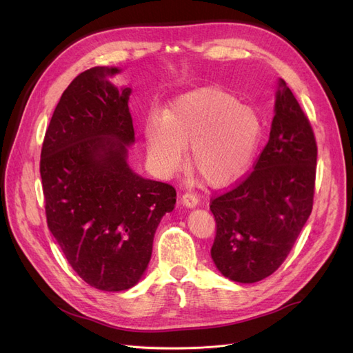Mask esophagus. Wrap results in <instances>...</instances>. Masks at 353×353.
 <instances>
[{"label":"esophagus","mask_w":353,"mask_h":353,"mask_svg":"<svg viewBox=\"0 0 353 353\" xmlns=\"http://www.w3.org/2000/svg\"><path fill=\"white\" fill-rule=\"evenodd\" d=\"M181 201H183V205H185L187 208H194L199 205V196L194 194V193H185L183 194V199H181Z\"/></svg>","instance_id":"obj_1"}]
</instances>
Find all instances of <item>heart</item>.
Returning <instances> with one entry per match:
<instances>
[{"label": "heart", "mask_w": 353, "mask_h": 353, "mask_svg": "<svg viewBox=\"0 0 353 353\" xmlns=\"http://www.w3.org/2000/svg\"><path fill=\"white\" fill-rule=\"evenodd\" d=\"M147 156L154 169L172 174L191 166L210 185L237 179L249 168L262 137V121L234 95L203 88L179 95L165 114L152 113L144 126Z\"/></svg>", "instance_id": "obj_1"}]
</instances>
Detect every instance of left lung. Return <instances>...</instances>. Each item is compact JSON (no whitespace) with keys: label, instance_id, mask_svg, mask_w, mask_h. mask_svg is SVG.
<instances>
[{"label":"left lung","instance_id":"1","mask_svg":"<svg viewBox=\"0 0 353 353\" xmlns=\"http://www.w3.org/2000/svg\"><path fill=\"white\" fill-rule=\"evenodd\" d=\"M316 154L307 116L280 79L270 140L253 169L210 199V254L227 279L261 281L285 261L312 212Z\"/></svg>","mask_w":353,"mask_h":353}]
</instances>
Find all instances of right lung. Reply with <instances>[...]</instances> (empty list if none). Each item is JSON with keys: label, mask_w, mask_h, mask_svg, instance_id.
I'll use <instances>...</instances> for the list:
<instances>
[{"label": "right lung", "mask_w": 353, "mask_h": 353, "mask_svg": "<svg viewBox=\"0 0 353 353\" xmlns=\"http://www.w3.org/2000/svg\"><path fill=\"white\" fill-rule=\"evenodd\" d=\"M117 72L95 66L70 82L39 162L48 228L73 271L104 292L140 281L159 223L176 203L172 185L144 179L126 163L134 143L131 90L105 78Z\"/></svg>", "instance_id": "obj_1"}]
</instances>
